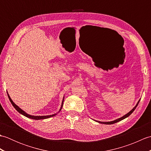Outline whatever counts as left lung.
<instances>
[{
  "label": "left lung",
  "mask_w": 151,
  "mask_h": 151,
  "mask_svg": "<svg viewBox=\"0 0 151 151\" xmlns=\"http://www.w3.org/2000/svg\"><path fill=\"white\" fill-rule=\"evenodd\" d=\"M139 101L140 100H139V101L137 102V104L135 106V107H134L132 110H131L130 111H129V113H128L127 114H126V115H124V116H123L122 117H121V118H119V119H116V120H115V121H110V122H101V121H97V122H99V123H102V124H114V123H117V122H119V121H121V120H123V119H125V118H127V117H129L130 115H131V114L132 113V112L135 110V109L136 108V107L137 106V105H138V104H139Z\"/></svg>",
  "instance_id": "8db88e82"
}]
</instances>
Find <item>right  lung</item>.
I'll use <instances>...</instances> for the list:
<instances>
[{"label":"right lung","mask_w":151,"mask_h":151,"mask_svg":"<svg viewBox=\"0 0 151 151\" xmlns=\"http://www.w3.org/2000/svg\"><path fill=\"white\" fill-rule=\"evenodd\" d=\"M7 93H8V92H7ZM8 96L9 100L10 101L12 104L13 105V106H14V107L15 108V110H17L18 112H19V113H20V114H21L22 115H24L25 117H28V118H30V119H32L38 120V119H47V118H49V117H53V116H54V115H56V114H53V115H46V116H34V115H31L28 114H27V113H26V112L22 110H21V109L20 108H19V107L18 106L16 105V104L14 103V102L12 101V100L11 99L10 97H9V96L8 93ZM63 102H62V107H61L60 110H62V106H63Z\"/></svg>","instance_id":"obj_1"}]
</instances>
